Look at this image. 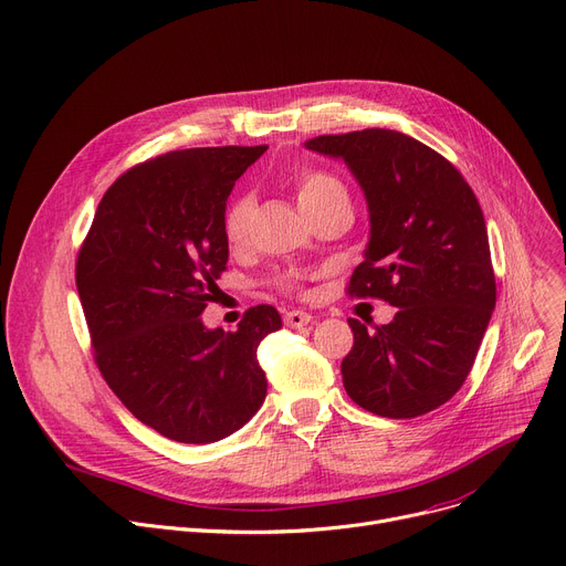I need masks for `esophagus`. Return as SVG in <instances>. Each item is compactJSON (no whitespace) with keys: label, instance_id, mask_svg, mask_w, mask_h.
I'll use <instances>...</instances> for the list:
<instances>
[{"label":"esophagus","instance_id":"1","mask_svg":"<svg viewBox=\"0 0 566 566\" xmlns=\"http://www.w3.org/2000/svg\"><path fill=\"white\" fill-rule=\"evenodd\" d=\"M283 322L290 328H304V326H308L313 322V315H308L304 311H290V313H285Z\"/></svg>","mask_w":566,"mask_h":566}]
</instances>
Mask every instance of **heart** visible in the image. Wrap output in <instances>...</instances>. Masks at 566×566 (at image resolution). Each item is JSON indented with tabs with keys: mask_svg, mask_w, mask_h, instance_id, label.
I'll use <instances>...</instances> for the list:
<instances>
[{
	"mask_svg": "<svg viewBox=\"0 0 566 566\" xmlns=\"http://www.w3.org/2000/svg\"><path fill=\"white\" fill-rule=\"evenodd\" d=\"M338 193H345V187L340 185V180L334 178V176H328V174H322V171H308L296 182L298 208L317 206V203L326 201V198L338 196ZM253 212H255V203H253V198H249V196H240L228 206V210L223 214V235H226V242L232 249H238L247 242ZM281 285L285 290H294L298 285V276L287 274V276L281 279Z\"/></svg>",
	"mask_w": 566,
	"mask_h": 566,
	"instance_id": "1",
	"label": "heart"
}]
</instances>
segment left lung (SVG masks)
<instances>
[{"label":"left lung","mask_w":566,"mask_h":566,"mask_svg":"<svg viewBox=\"0 0 566 566\" xmlns=\"http://www.w3.org/2000/svg\"><path fill=\"white\" fill-rule=\"evenodd\" d=\"M304 146L343 159L368 203L370 238L349 290L397 308L375 331L349 319L347 395L384 418L439 409L467 381L495 308L473 189L446 157L395 129L322 135Z\"/></svg>","instance_id":"obj_1"}]
</instances>
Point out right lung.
I'll list each match as a JSON object with an SVG mask.
<instances>
[{"label":"right lung","mask_w":566,"mask_h":566,"mask_svg":"<svg viewBox=\"0 0 566 566\" xmlns=\"http://www.w3.org/2000/svg\"><path fill=\"white\" fill-rule=\"evenodd\" d=\"M268 146L166 153L123 174L99 201L77 258L97 368L118 400L178 443H214L262 407L258 345L283 326L255 306L238 331L203 311L226 270V201Z\"/></svg>","instance_id":"add662e5"}]
</instances>
